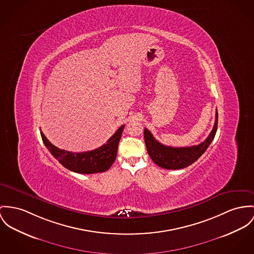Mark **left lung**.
Wrapping results in <instances>:
<instances>
[{
	"label": "left lung",
	"instance_id": "1",
	"mask_svg": "<svg viewBox=\"0 0 254 254\" xmlns=\"http://www.w3.org/2000/svg\"><path fill=\"white\" fill-rule=\"evenodd\" d=\"M217 118L218 116L216 111L215 125L209 136L207 137L204 142L191 147L174 148L165 146L156 141L153 134L147 128H145L144 139L149 156L161 168L174 170L190 166L205 153V151L214 140L217 129Z\"/></svg>",
	"mask_w": 254,
	"mask_h": 254
}]
</instances>
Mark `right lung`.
Masks as SVG:
<instances>
[{
    "instance_id": "obj_1",
    "label": "right lung",
    "mask_w": 254,
    "mask_h": 254,
    "mask_svg": "<svg viewBox=\"0 0 254 254\" xmlns=\"http://www.w3.org/2000/svg\"><path fill=\"white\" fill-rule=\"evenodd\" d=\"M124 127L125 125L119 127L117 131L110 137L106 144H103L96 150L82 153H71L61 150L54 146L45 137L42 131H40V134L45 147L64 167L80 174H93L105 172L115 161L117 156L118 145Z\"/></svg>"
}]
</instances>
